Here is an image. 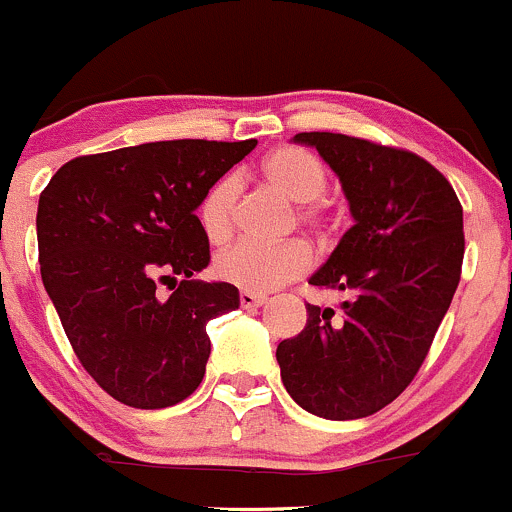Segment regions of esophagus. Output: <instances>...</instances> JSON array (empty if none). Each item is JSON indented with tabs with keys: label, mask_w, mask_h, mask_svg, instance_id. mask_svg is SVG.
Returning a JSON list of instances; mask_svg holds the SVG:
<instances>
[{
	"label": "esophagus",
	"mask_w": 512,
	"mask_h": 512,
	"mask_svg": "<svg viewBox=\"0 0 512 512\" xmlns=\"http://www.w3.org/2000/svg\"><path fill=\"white\" fill-rule=\"evenodd\" d=\"M266 295H258V293H249V291H241L239 293V303L241 308H261L266 303Z\"/></svg>",
	"instance_id": "34e87169"
}]
</instances>
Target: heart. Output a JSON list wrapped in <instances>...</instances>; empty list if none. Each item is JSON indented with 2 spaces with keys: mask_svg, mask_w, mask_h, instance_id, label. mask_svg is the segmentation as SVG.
Returning <instances> with one entry per match:
<instances>
[{
  "mask_svg": "<svg viewBox=\"0 0 512 512\" xmlns=\"http://www.w3.org/2000/svg\"><path fill=\"white\" fill-rule=\"evenodd\" d=\"M266 184L295 202V219L300 226L325 239L335 229L337 214L320 194L328 187V175L315 155L303 147H278L268 152L258 167ZM236 199L239 182L236 177H221L212 184L199 204V224L212 244H224L234 234ZM313 266V254L303 241L291 239L283 244L263 246L241 241L221 251L214 261V273L224 283L249 293H268L295 281Z\"/></svg>",
  "mask_w": 512,
  "mask_h": 512,
  "instance_id": "obj_1",
  "label": "heart"
}]
</instances>
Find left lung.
Listing matches in <instances>:
<instances>
[{
    "instance_id": "obj_1",
    "label": "left lung",
    "mask_w": 512,
    "mask_h": 512,
    "mask_svg": "<svg viewBox=\"0 0 512 512\" xmlns=\"http://www.w3.org/2000/svg\"><path fill=\"white\" fill-rule=\"evenodd\" d=\"M340 177L355 224L310 286L345 291L340 315L308 303L278 345L288 394L323 419H362L412 384L461 281L463 209L451 182L402 147L298 133Z\"/></svg>"
}]
</instances>
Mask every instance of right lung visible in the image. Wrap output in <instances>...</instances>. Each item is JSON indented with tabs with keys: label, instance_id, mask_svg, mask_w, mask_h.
I'll list each match as a JSON object with an SVG mask.
<instances>
[{
	"label": "right lung",
	"instance_id": "1",
	"mask_svg": "<svg viewBox=\"0 0 512 512\" xmlns=\"http://www.w3.org/2000/svg\"><path fill=\"white\" fill-rule=\"evenodd\" d=\"M254 147H120L66 162L41 192V281L83 370L118 402L165 409L202 384L207 323L239 308V291L192 278L212 258L194 212ZM157 282L173 283L167 299L156 295Z\"/></svg>",
	"mask_w": 512,
	"mask_h": 512
}]
</instances>
